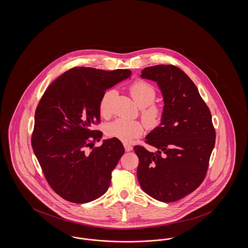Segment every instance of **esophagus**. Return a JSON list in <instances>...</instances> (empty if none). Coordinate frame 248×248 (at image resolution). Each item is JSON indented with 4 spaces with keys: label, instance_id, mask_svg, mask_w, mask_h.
I'll use <instances>...</instances> for the list:
<instances>
[{
    "label": "esophagus",
    "instance_id": "34e87169",
    "mask_svg": "<svg viewBox=\"0 0 248 248\" xmlns=\"http://www.w3.org/2000/svg\"><path fill=\"white\" fill-rule=\"evenodd\" d=\"M124 149H125V152H131L133 150V147L129 145V144H124Z\"/></svg>",
    "mask_w": 248,
    "mask_h": 248
}]
</instances>
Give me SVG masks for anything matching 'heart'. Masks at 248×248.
<instances>
[{"label": "heart", "instance_id": "1", "mask_svg": "<svg viewBox=\"0 0 248 248\" xmlns=\"http://www.w3.org/2000/svg\"><path fill=\"white\" fill-rule=\"evenodd\" d=\"M129 93L135 103L141 108L140 115L149 128L156 127L163 117V108L154 103L156 98V90L152 84L145 81H137L129 87ZM115 95V91L108 89L100 97L98 109L103 117L110 115L111 100ZM108 138L117 139L124 143H130L140 138L144 132V124L140 121H131L118 118L108 123L105 128Z\"/></svg>", "mask_w": 248, "mask_h": 248}]
</instances>
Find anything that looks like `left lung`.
Segmentation results:
<instances>
[{
  "label": "left lung",
  "instance_id": "obj_1",
  "mask_svg": "<svg viewBox=\"0 0 248 248\" xmlns=\"http://www.w3.org/2000/svg\"><path fill=\"white\" fill-rule=\"evenodd\" d=\"M140 77L156 82L164 97L163 117L142 146L134 150L140 163L141 189L156 200L171 202L197 189L203 181L216 141L211 112L189 76L173 65L145 68Z\"/></svg>",
  "mask_w": 248,
  "mask_h": 248
}]
</instances>
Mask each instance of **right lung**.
Returning a JSON list of instances; mask_svg holds the SVG:
<instances>
[{
    "instance_id": "right-lung-1",
    "label": "right lung",
    "mask_w": 248,
    "mask_h": 248,
    "mask_svg": "<svg viewBox=\"0 0 248 248\" xmlns=\"http://www.w3.org/2000/svg\"><path fill=\"white\" fill-rule=\"evenodd\" d=\"M129 70L72 68L48 86L36 108L31 146L45 177L65 200L85 203L102 196L124 153L117 139L103 140L93 130L107 89L130 78ZM92 151L89 152L88 150Z\"/></svg>"
}]
</instances>
